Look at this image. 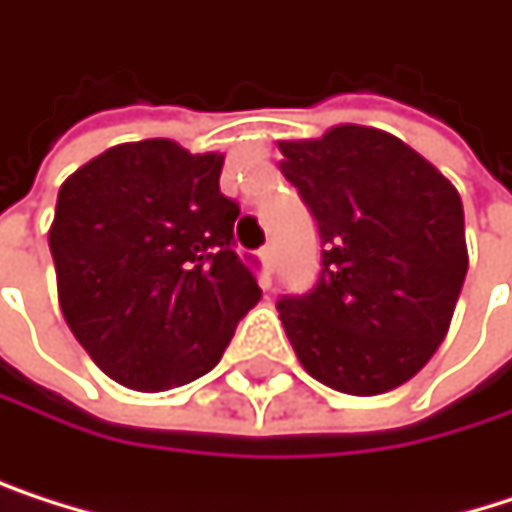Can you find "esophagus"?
Wrapping results in <instances>:
<instances>
[{"instance_id": "obj_1", "label": "esophagus", "mask_w": 512, "mask_h": 512, "mask_svg": "<svg viewBox=\"0 0 512 512\" xmlns=\"http://www.w3.org/2000/svg\"><path fill=\"white\" fill-rule=\"evenodd\" d=\"M259 259H262V265H265V271H268V274H274V262H277V253H274V244H268V247H262V250H259Z\"/></svg>"}]
</instances>
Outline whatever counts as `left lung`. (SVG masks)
Returning <instances> with one entry per match:
<instances>
[{"mask_svg":"<svg viewBox=\"0 0 512 512\" xmlns=\"http://www.w3.org/2000/svg\"><path fill=\"white\" fill-rule=\"evenodd\" d=\"M280 153L323 241L313 289L277 301L298 362L347 395L407 383L446 338L468 274L456 186L371 126L280 141Z\"/></svg>","mask_w":512,"mask_h":512,"instance_id":"obj_1","label":"left lung"}]
</instances>
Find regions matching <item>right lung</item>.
Segmentation results:
<instances>
[{"instance_id": "obj_1", "label": "right lung", "mask_w": 512, "mask_h": 512, "mask_svg": "<svg viewBox=\"0 0 512 512\" xmlns=\"http://www.w3.org/2000/svg\"><path fill=\"white\" fill-rule=\"evenodd\" d=\"M223 153L168 138L105 150L59 186L50 226L59 307L117 383L165 392L208 374L259 301L235 253Z\"/></svg>"}]
</instances>
